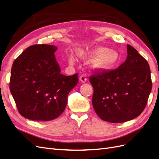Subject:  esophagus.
I'll list each match as a JSON object with an SVG mask.
<instances>
[{
	"instance_id": "esophagus-1",
	"label": "esophagus",
	"mask_w": 159,
	"mask_h": 159,
	"mask_svg": "<svg viewBox=\"0 0 159 159\" xmlns=\"http://www.w3.org/2000/svg\"><path fill=\"white\" fill-rule=\"evenodd\" d=\"M80 80L81 83H85L86 82V81H87V78H86L85 75H81L80 77Z\"/></svg>"
}]
</instances>
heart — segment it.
<instances>
[{"mask_svg":"<svg viewBox=\"0 0 159 159\" xmlns=\"http://www.w3.org/2000/svg\"><path fill=\"white\" fill-rule=\"evenodd\" d=\"M78 54L82 58L87 57H94L91 61L95 68L100 70H108L113 68L119 61V54L113 50H108L107 48L98 46L91 50L84 51L80 50ZM75 61L74 56L69 57V62L73 64Z\"/></svg>","mask_w":159,"mask_h":159,"instance_id":"1","label":"heart"}]
</instances>
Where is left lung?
Masks as SVG:
<instances>
[{
  "label": "left lung",
  "mask_w": 159,
  "mask_h": 159,
  "mask_svg": "<svg viewBox=\"0 0 159 159\" xmlns=\"http://www.w3.org/2000/svg\"><path fill=\"white\" fill-rule=\"evenodd\" d=\"M93 88L92 104L103 121L126 122L140 115L145 108L152 89L147 61L127 44V57L119 68L96 72L90 76Z\"/></svg>",
  "instance_id": "obj_1"
}]
</instances>
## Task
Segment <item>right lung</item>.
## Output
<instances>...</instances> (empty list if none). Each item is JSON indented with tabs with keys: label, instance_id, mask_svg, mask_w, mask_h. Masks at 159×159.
<instances>
[{
	"label": "right lung",
	"instance_id": "right-lung-1",
	"mask_svg": "<svg viewBox=\"0 0 159 159\" xmlns=\"http://www.w3.org/2000/svg\"><path fill=\"white\" fill-rule=\"evenodd\" d=\"M53 45H33L14 60L10 90L22 116L48 121L64 112L70 91L78 84V74L66 76L61 69Z\"/></svg>",
	"mask_w": 159,
	"mask_h": 159
}]
</instances>
